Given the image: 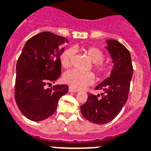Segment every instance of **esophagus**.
<instances>
[{
    "mask_svg": "<svg viewBox=\"0 0 151 151\" xmlns=\"http://www.w3.org/2000/svg\"><path fill=\"white\" fill-rule=\"evenodd\" d=\"M69 91H70V92H78V90H77V89H74V88L70 86V88H69Z\"/></svg>",
    "mask_w": 151,
    "mask_h": 151,
    "instance_id": "obj_1",
    "label": "esophagus"
}]
</instances>
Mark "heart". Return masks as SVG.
<instances>
[{
    "label": "heart",
    "instance_id": "b5f03b06",
    "mask_svg": "<svg viewBox=\"0 0 151 151\" xmlns=\"http://www.w3.org/2000/svg\"><path fill=\"white\" fill-rule=\"evenodd\" d=\"M87 57L93 61V69L98 78H103L110 72L111 66L109 63L104 61L105 54L99 48L96 46L82 49ZM74 50L73 49L65 50L60 55V62L63 68H68L71 65ZM63 80L74 89H81L86 86H90L94 81V75L92 72H81L77 70H70L63 74Z\"/></svg>",
    "mask_w": 151,
    "mask_h": 151
}]
</instances>
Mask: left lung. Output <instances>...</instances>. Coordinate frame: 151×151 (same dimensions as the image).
<instances>
[{"instance_id": "8db88e82", "label": "left lung", "mask_w": 151, "mask_h": 151, "mask_svg": "<svg viewBox=\"0 0 151 151\" xmlns=\"http://www.w3.org/2000/svg\"><path fill=\"white\" fill-rule=\"evenodd\" d=\"M107 44L114 62L110 77L95 87L102 90L101 95L89 93L87 101L81 106L84 118L96 124L108 123L120 113L127 101L133 75L129 50L115 40H109Z\"/></svg>"}]
</instances>
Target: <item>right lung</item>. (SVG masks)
Masks as SVG:
<instances>
[{
  "mask_svg": "<svg viewBox=\"0 0 151 151\" xmlns=\"http://www.w3.org/2000/svg\"><path fill=\"white\" fill-rule=\"evenodd\" d=\"M69 41L50 32H42L26 41L17 62L15 100L19 110L29 120L42 121L53 115L67 85L51 88L61 73L60 55Z\"/></svg>",
  "mask_w": 151,
  "mask_h": 151,
  "instance_id": "right-lung-1",
  "label": "right lung"
}]
</instances>
